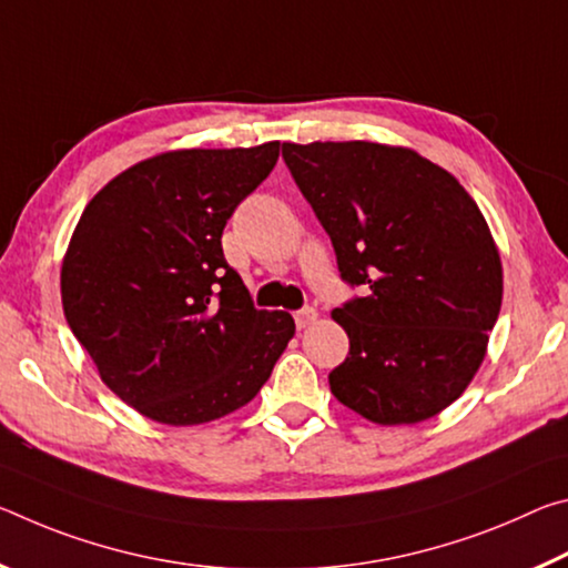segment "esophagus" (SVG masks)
Wrapping results in <instances>:
<instances>
[{"label": "esophagus", "mask_w": 568, "mask_h": 568, "mask_svg": "<svg viewBox=\"0 0 568 568\" xmlns=\"http://www.w3.org/2000/svg\"><path fill=\"white\" fill-rule=\"evenodd\" d=\"M317 310H312V306H306V310H300L294 314V322H296V327L300 329H306V327H312L314 322H317Z\"/></svg>", "instance_id": "obj_1"}]
</instances>
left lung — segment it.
Returning a JSON list of instances; mask_svg holds the SVG:
<instances>
[{
  "instance_id": "left-lung-1",
  "label": "left lung",
  "mask_w": 568,
  "mask_h": 568,
  "mask_svg": "<svg viewBox=\"0 0 568 568\" xmlns=\"http://www.w3.org/2000/svg\"><path fill=\"white\" fill-rule=\"evenodd\" d=\"M282 155L337 254L365 286L332 312L349 355L332 395L377 425L435 417L470 385L504 300V268L478 203L410 148L284 143Z\"/></svg>"
}]
</instances>
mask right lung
<instances>
[{"instance_id": "add662e5", "label": "right lung", "mask_w": 568, "mask_h": 568, "mask_svg": "<svg viewBox=\"0 0 568 568\" xmlns=\"http://www.w3.org/2000/svg\"><path fill=\"white\" fill-rule=\"evenodd\" d=\"M276 158L278 141L145 158L74 226L64 320L102 383L155 423L201 425L244 407L294 337L292 314L256 310L221 248Z\"/></svg>"}]
</instances>
